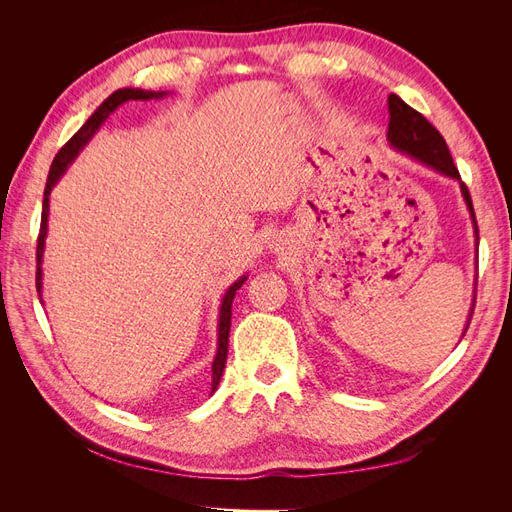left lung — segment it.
<instances>
[{
  "instance_id": "8db88e82",
  "label": "left lung",
  "mask_w": 512,
  "mask_h": 512,
  "mask_svg": "<svg viewBox=\"0 0 512 512\" xmlns=\"http://www.w3.org/2000/svg\"><path fill=\"white\" fill-rule=\"evenodd\" d=\"M386 141H389V145L395 151L406 153V156L414 158L416 162H421V164H425L433 170H438V173H442L444 177H451V179L459 181L461 196H463V200H466V207L470 211L472 226H474V237H476V245H478V226H476L472 198H470L466 183H463L461 177H459L457 166L453 164L451 151H448L446 141L442 138V134L436 128H433L421 113L414 111V108L408 106L397 94L389 96V132H386ZM474 301H476V297H474ZM474 301H472V307H470L466 329H463L461 337L466 335L468 324L472 320Z\"/></svg>"
}]
</instances>
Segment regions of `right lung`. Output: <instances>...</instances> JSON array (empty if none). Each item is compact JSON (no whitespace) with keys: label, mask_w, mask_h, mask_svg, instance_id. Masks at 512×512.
<instances>
[{"label":"right lung","mask_w":512,"mask_h":512,"mask_svg":"<svg viewBox=\"0 0 512 512\" xmlns=\"http://www.w3.org/2000/svg\"><path fill=\"white\" fill-rule=\"evenodd\" d=\"M166 91H147V89H134V87H123L113 91L108 96L91 117L83 123V128L76 132L70 141L59 149L55 156L51 170H49V179H46V188H44V200H42V222H40V235H38V250H36V288H38V297L42 299V256H44V241H46V230H49V203H51V190L55 188V183L64 177L68 166L76 160V156L83 151V147L94 138V134L102 128V123L115 113L117 108L123 102L130 100H158L164 98ZM247 280V275H241L239 280L228 286L226 294L222 297L220 305V320H218V350H215L213 356V365H211V393L218 391L220 378L224 374L226 367V354H228V333H230V316H232V299H235V292L243 286Z\"/></svg>","instance_id":"right-lung-1"}]
</instances>
